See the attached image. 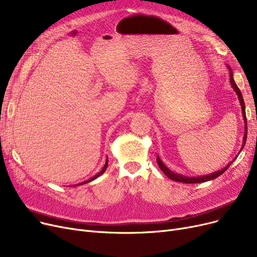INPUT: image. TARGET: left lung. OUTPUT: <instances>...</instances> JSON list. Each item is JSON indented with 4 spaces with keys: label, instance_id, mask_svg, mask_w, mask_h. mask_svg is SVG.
<instances>
[{
    "label": "left lung",
    "instance_id": "left-lung-1",
    "mask_svg": "<svg viewBox=\"0 0 257 257\" xmlns=\"http://www.w3.org/2000/svg\"><path fill=\"white\" fill-rule=\"evenodd\" d=\"M227 68L229 70V73H230V83L232 85V88H233V90L235 91L237 97H238V100H239V103H240V106H241V112H242V118H243V122H245V133H243V137H242V144H241V148H240V151L238 154H240L241 150L243 149V146H245L246 144V140H247V132H248V126H247V117H246V109H245V102H243V98H242V95L238 89V87L236 85L234 79H233V73H232V70L230 68V66L227 65ZM238 156V155H237ZM237 156L232 160L231 162H229L224 168L217 170V172H214L212 174H209V175H205V176H199V177H186V176H183V175H180V174H176L174 172H172L167 166H165V164L162 162V160L160 158H159V156H157V163L159 165V167H160V169L162 170V172L173 181H176V182H182V183H186V184H192V183H203V182H207V181H210V180H213L217 177L221 176L222 174H224L226 170L228 169V167L231 165V163L233 162L235 159L237 158Z\"/></svg>",
    "mask_w": 257,
    "mask_h": 257
}]
</instances>
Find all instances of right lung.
<instances>
[{"mask_svg":"<svg viewBox=\"0 0 257 257\" xmlns=\"http://www.w3.org/2000/svg\"><path fill=\"white\" fill-rule=\"evenodd\" d=\"M107 163H108V160H107V158H106V161H105V164H104V166L102 167V169L100 170V172L98 173V174H96L94 177H92L91 179H89V180H87V181H84V182H81V183H78L77 185H74V186H78V185H83V184H85V183H89V182H92L93 180H95V179H97L98 178L99 176H101L104 172H105V169H106V167H107Z\"/></svg>","mask_w":257,"mask_h":257,"instance_id":"1","label":"right lung"}]
</instances>
